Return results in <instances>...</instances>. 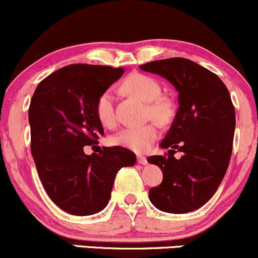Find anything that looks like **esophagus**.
<instances>
[{"label":"esophagus","mask_w":258,"mask_h":258,"mask_svg":"<svg viewBox=\"0 0 258 258\" xmlns=\"http://www.w3.org/2000/svg\"><path fill=\"white\" fill-rule=\"evenodd\" d=\"M137 162H138V164H141V165H147L148 164V160H147L146 156L137 155Z\"/></svg>","instance_id":"obj_1"}]
</instances>
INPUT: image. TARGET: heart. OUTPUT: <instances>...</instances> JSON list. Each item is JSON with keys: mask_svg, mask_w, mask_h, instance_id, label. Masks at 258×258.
<instances>
[{"mask_svg": "<svg viewBox=\"0 0 258 258\" xmlns=\"http://www.w3.org/2000/svg\"><path fill=\"white\" fill-rule=\"evenodd\" d=\"M121 91L128 96L143 100L148 105V115L160 122H166L173 114V103L168 97L161 94V86L152 76L132 73L127 75L120 85ZM96 115L103 126L111 127L115 123L114 97L111 92L105 91L99 94L96 102ZM159 137V126L156 122L127 127L114 136L111 143L136 153L147 152Z\"/></svg>", "mask_w": 258, "mask_h": 258, "instance_id": "heart-1", "label": "heart"}]
</instances>
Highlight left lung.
I'll return each instance as SVG.
<instances>
[{"label": "left lung", "mask_w": 258, "mask_h": 258, "mask_svg": "<svg viewBox=\"0 0 258 258\" xmlns=\"http://www.w3.org/2000/svg\"><path fill=\"white\" fill-rule=\"evenodd\" d=\"M162 76L178 92L179 108L160 147L168 155L148 158L162 171V182L149 190L156 209L186 214L201 207L220 186L233 149L235 110L223 81L195 61L168 58L139 65ZM178 150L180 159L173 155Z\"/></svg>", "instance_id": "obj_1"}]
</instances>
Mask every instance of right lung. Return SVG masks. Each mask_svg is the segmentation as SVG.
<instances>
[{
    "mask_svg": "<svg viewBox=\"0 0 258 258\" xmlns=\"http://www.w3.org/2000/svg\"><path fill=\"white\" fill-rule=\"evenodd\" d=\"M123 72L104 65H68L43 79L32 96L29 123L38 177L53 203L70 215L102 211L120 168L136 164V154L122 147H104L92 155L84 152L104 135L96 115L97 98Z\"/></svg>",
    "mask_w": 258,
    "mask_h": 258,
    "instance_id": "add662e5",
    "label": "right lung"
}]
</instances>
